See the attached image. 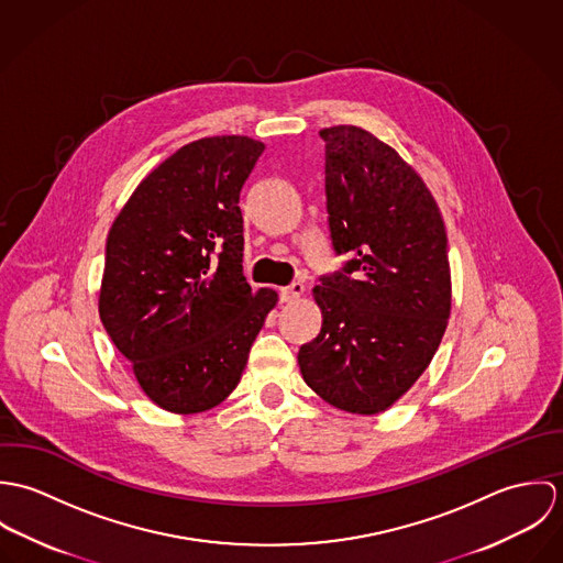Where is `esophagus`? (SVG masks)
I'll list each match as a JSON object with an SVG mask.
<instances>
[{
    "label": "esophagus",
    "instance_id": "34e87169",
    "mask_svg": "<svg viewBox=\"0 0 563 563\" xmlns=\"http://www.w3.org/2000/svg\"><path fill=\"white\" fill-rule=\"evenodd\" d=\"M301 295H303V284H301V282H292L290 286H286V288L279 290V301H282V303H292V301H297Z\"/></svg>",
    "mask_w": 563,
    "mask_h": 563
}]
</instances>
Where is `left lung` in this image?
<instances>
[{"label": "left lung", "instance_id": "1", "mask_svg": "<svg viewBox=\"0 0 563 563\" xmlns=\"http://www.w3.org/2000/svg\"><path fill=\"white\" fill-rule=\"evenodd\" d=\"M324 141L327 225L340 271L314 299L321 333L299 349L306 384L338 409L379 413L424 373L451 314L446 232L420 175L371 132Z\"/></svg>", "mask_w": 563, "mask_h": 563}]
</instances>
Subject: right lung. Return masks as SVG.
<instances>
[{
  "mask_svg": "<svg viewBox=\"0 0 563 563\" xmlns=\"http://www.w3.org/2000/svg\"><path fill=\"white\" fill-rule=\"evenodd\" d=\"M264 143L212 136L154 168L106 242L99 319L143 393L175 413L206 411L241 382L277 292L242 275V186Z\"/></svg>",
  "mask_w": 563,
  "mask_h": 563,
  "instance_id": "1",
  "label": "right lung"
}]
</instances>
